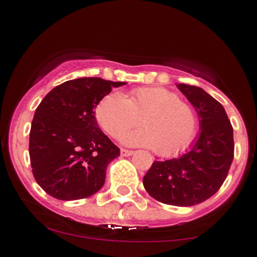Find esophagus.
Masks as SVG:
<instances>
[{
  "label": "esophagus",
  "instance_id": "esophagus-1",
  "mask_svg": "<svg viewBox=\"0 0 257 257\" xmlns=\"http://www.w3.org/2000/svg\"><path fill=\"white\" fill-rule=\"evenodd\" d=\"M133 151L131 150H125V149H120V156H123V157H129V156L133 155Z\"/></svg>",
  "mask_w": 257,
  "mask_h": 257
}]
</instances>
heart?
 Returning a JSON list of instances; mask_svg holds the SVG:
<instances>
[{
  "label": "heart",
  "instance_id": "1",
  "mask_svg": "<svg viewBox=\"0 0 257 257\" xmlns=\"http://www.w3.org/2000/svg\"><path fill=\"white\" fill-rule=\"evenodd\" d=\"M95 117L102 131L112 138L120 137L141 119L144 128L126 133L122 143L153 147V151L164 157L187 147L197 125L192 106L162 87L137 88L128 98L119 93L107 94L96 106Z\"/></svg>",
  "mask_w": 257,
  "mask_h": 257
}]
</instances>
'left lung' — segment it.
<instances>
[{
	"label": "left lung",
	"instance_id": "left-lung-1",
	"mask_svg": "<svg viewBox=\"0 0 257 257\" xmlns=\"http://www.w3.org/2000/svg\"><path fill=\"white\" fill-rule=\"evenodd\" d=\"M179 90L197 111L199 135L178 158L153 162L143 184L164 204L192 206L210 198L225 181L233 161V128L223 106L202 88L180 83Z\"/></svg>",
	"mask_w": 257,
	"mask_h": 257
}]
</instances>
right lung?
Instances as JSON below:
<instances>
[{
    "label": "right lung",
    "mask_w": 257,
    "mask_h": 257,
    "mask_svg": "<svg viewBox=\"0 0 257 257\" xmlns=\"http://www.w3.org/2000/svg\"><path fill=\"white\" fill-rule=\"evenodd\" d=\"M125 82L82 77L57 85L44 96L31 123L32 174L49 196L76 200L105 184L106 169L119 149L99 128L95 107Z\"/></svg>",
    "instance_id": "right-lung-1"
}]
</instances>
